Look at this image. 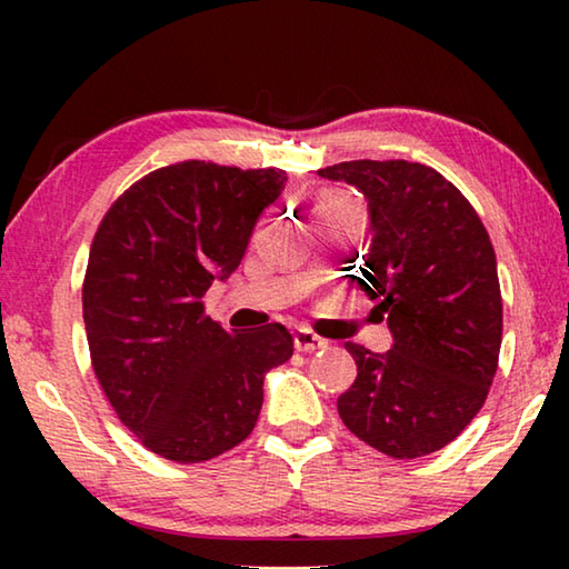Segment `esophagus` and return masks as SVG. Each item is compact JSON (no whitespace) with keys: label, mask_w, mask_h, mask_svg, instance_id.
<instances>
[{"label":"esophagus","mask_w":569,"mask_h":569,"mask_svg":"<svg viewBox=\"0 0 569 569\" xmlns=\"http://www.w3.org/2000/svg\"><path fill=\"white\" fill-rule=\"evenodd\" d=\"M293 343H296L298 351H306V353H313V351L326 349V346H329V341L321 339V336H316L313 331H308V329H298L293 333Z\"/></svg>","instance_id":"esophagus-1"}]
</instances>
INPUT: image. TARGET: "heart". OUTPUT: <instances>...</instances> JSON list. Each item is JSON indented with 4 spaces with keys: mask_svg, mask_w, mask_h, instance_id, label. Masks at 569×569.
<instances>
[{
    "mask_svg": "<svg viewBox=\"0 0 569 569\" xmlns=\"http://www.w3.org/2000/svg\"><path fill=\"white\" fill-rule=\"evenodd\" d=\"M321 210H353L349 203L341 196H336V192H329V196H323L321 200Z\"/></svg>",
    "mask_w": 569,
    "mask_h": 569,
    "instance_id": "heart-1",
    "label": "heart"
}]
</instances>
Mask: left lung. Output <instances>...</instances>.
Returning a JSON list of instances; mask_svg holds the SVG:
<instances>
[{"label": "left lung", "mask_w": 569, "mask_h": 569, "mask_svg": "<svg viewBox=\"0 0 569 569\" xmlns=\"http://www.w3.org/2000/svg\"><path fill=\"white\" fill-rule=\"evenodd\" d=\"M319 176L366 198L371 243L353 281L379 298L393 339L387 353L346 343L359 373L336 401L339 417L393 459L431 455L477 417L497 373L502 293L492 240L469 200L421 162L349 160Z\"/></svg>", "instance_id": "left-lung-1"}]
</instances>
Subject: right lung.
Masks as SVG:
<instances>
[{"label": "right lung", "instance_id": "1", "mask_svg": "<svg viewBox=\"0 0 569 569\" xmlns=\"http://www.w3.org/2000/svg\"><path fill=\"white\" fill-rule=\"evenodd\" d=\"M286 170L206 160L160 168L114 200L82 286L92 369L120 421L180 465L240 445L263 407V379L293 356L281 323L230 333L200 298L243 261Z\"/></svg>", "mask_w": 569, "mask_h": 569}]
</instances>
